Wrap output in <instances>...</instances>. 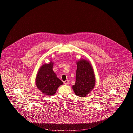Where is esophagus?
<instances>
[{"label":"esophagus","instance_id":"obj_1","mask_svg":"<svg viewBox=\"0 0 133 133\" xmlns=\"http://www.w3.org/2000/svg\"><path fill=\"white\" fill-rule=\"evenodd\" d=\"M68 83H69V81L68 80H66L65 81H64V84L65 85H67L68 84Z\"/></svg>","mask_w":133,"mask_h":133}]
</instances>
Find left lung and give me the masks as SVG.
<instances>
[{"mask_svg": "<svg viewBox=\"0 0 133 133\" xmlns=\"http://www.w3.org/2000/svg\"><path fill=\"white\" fill-rule=\"evenodd\" d=\"M76 82L72 89L76 95L85 97L95 86L96 79L93 67L90 61L80 59L77 61Z\"/></svg>", "mask_w": 133, "mask_h": 133, "instance_id": "8db88e82", "label": "left lung"}]
</instances>
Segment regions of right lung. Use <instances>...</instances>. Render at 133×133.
Instances as JSON below:
<instances>
[{
  "label": "right lung",
  "mask_w": 133,
  "mask_h": 133,
  "mask_svg": "<svg viewBox=\"0 0 133 133\" xmlns=\"http://www.w3.org/2000/svg\"><path fill=\"white\" fill-rule=\"evenodd\" d=\"M53 62L44 64L38 70L35 79V83L37 88L44 95H54L57 89L63 85L53 70Z\"/></svg>",
  "instance_id": "right-lung-1"
}]
</instances>
